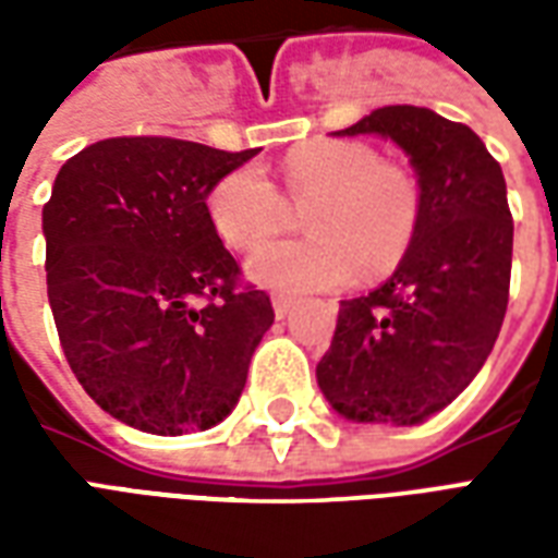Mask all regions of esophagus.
I'll return each mask as SVG.
<instances>
[{"label": "esophagus", "mask_w": 558, "mask_h": 558, "mask_svg": "<svg viewBox=\"0 0 558 558\" xmlns=\"http://www.w3.org/2000/svg\"><path fill=\"white\" fill-rule=\"evenodd\" d=\"M292 304H295V299H290V295H271V307H275V316L278 319H283V316H290Z\"/></svg>", "instance_id": "1"}]
</instances>
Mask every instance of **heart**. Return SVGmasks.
<instances>
[{"mask_svg":"<svg viewBox=\"0 0 558 558\" xmlns=\"http://www.w3.org/2000/svg\"><path fill=\"white\" fill-rule=\"evenodd\" d=\"M283 187L304 208L311 235L287 239L247 259V278L278 292L335 290L359 271L383 278L410 251L421 218V187L410 170L379 160L355 140H314L280 163ZM211 227L232 251L266 244L287 220L278 187L256 167L227 172L206 196Z\"/></svg>","mask_w":558,"mask_h":558,"instance_id":"1","label":"heart"}]
</instances>
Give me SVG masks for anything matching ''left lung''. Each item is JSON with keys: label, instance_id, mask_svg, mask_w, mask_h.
I'll return each instance as SVG.
<instances>
[{"label": "left lung", "instance_id": "1", "mask_svg": "<svg viewBox=\"0 0 558 558\" xmlns=\"http://www.w3.org/2000/svg\"><path fill=\"white\" fill-rule=\"evenodd\" d=\"M338 137L398 143L421 187V218L395 275L340 302L316 383L359 424L410 427L475 379L502 328L514 220L502 167L472 128L427 107H379Z\"/></svg>", "mask_w": 558, "mask_h": 558}]
</instances>
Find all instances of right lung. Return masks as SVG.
<instances>
[{"label": "right lung", "mask_w": 558, "mask_h": 558, "mask_svg": "<svg viewBox=\"0 0 558 558\" xmlns=\"http://www.w3.org/2000/svg\"><path fill=\"white\" fill-rule=\"evenodd\" d=\"M254 155L110 137L56 175L44 206L56 331L80 386L128 427L208 430L242 398L275 311L239 283L206 196Z\"/></svg>", "instance_id": "1"}]
</instances>
